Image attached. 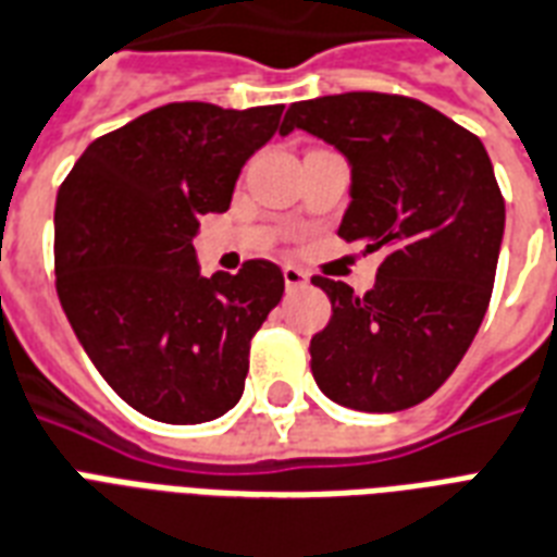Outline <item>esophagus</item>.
<instances>
[{
    "label": "esophagus",
    "mask_w": 557,
    "mask_h": 557,
    "mask_svg": "<svg viewBox=\"0 0 557 557\" xmlns=\"http://www.w3.org/2000/svg\"><path fill=\"white\" fill-rule=\"evenodd\" d=\"M284 284H287V290H305L310 287V275L299 267H284Z\"/></svg>",
    "instance_id": "obj_1"
}]
</instances>
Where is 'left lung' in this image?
<instances>
[{"label":"left lung","mask_w":557,"mask_h":557,"mask_svg":"<svg viewBox=\"0 0 557 557\" xmlns=\"http://www.w3.org/2000/svg\"><path fill=\"white\" fill-rule=\"evenodd\" d=\"M305 131L351 168L339 238L383 249L372 290L317 275L331 322L310 339L327 398L360 412L416 407L442 386L488 310L506 202L473 133L407 95L346 92L290 103Z\"/></svg>","instance_id":"1"}]
</instances>
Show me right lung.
I'll list each match as a JSON object with an SVG mask.
<instances>
[{"label": "right lung", "instance_id": "right-lung-1", "mask_svg": "<svg viewBox=\"0 0 557 557\" xmlns=\"http://www.w3.org/2000/svg\"><path fill=\"white\" fill-rule=\"evenodd\" d=\"M284 103H165L95 139L54 206V273L92 366L136 412L202 424L244 395L249 339L284 275L256 258L200 275L202 214L230 209L240 168L273 139Z\"/></svg>", "mask_w": 557, "mask_h": 557}]
</instances>
